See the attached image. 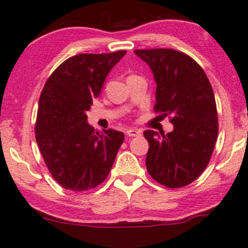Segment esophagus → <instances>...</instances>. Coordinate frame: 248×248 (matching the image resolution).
I'll return each instance as SVG.
<instances>
[{
    "label": "esophagus",
    "mask_w": 248,
    "mask_h": 248,
    "mask_svg": "<svg viewBox=\"0 0 248 248\" xmlns=\"http://www.w3.org/2000/svg\"><path fill=\"white\" fill-rule=\"evenodd\" d=\"M126 134H127L129 137H137V136H140L141 131L138 130V129H128V130L126 131Z\"/></svg>",
    "instance_id": "esophagus-1"
}]
</instances>
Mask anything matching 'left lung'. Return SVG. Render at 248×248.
<instances>
[{
    "label": "left lung",
    "mask_w": 248,
    "mask_h": 248,
    "mask_svg": "<svg viewBox=\"0 0 248 248\" xmlns=\"http://www.w3.org/2000/svg\"><path fill=\"white\" fill-rule=\"evenodd\" d=\"M156 82L155 111L171 114L173 130H145L150 148L148 173L157 183L179 188L193 183L209 163L217 137V113L212 86L190 57L171 48L136 49Z\"/></svg>",
    "instance_id": "left-lung-1"
}]
</instances>
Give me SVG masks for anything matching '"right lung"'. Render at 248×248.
<instances>
[{
  "label": "right lung",
  "mask_w": 248,
  "mask_h": 248,
  "mask_svg": "<svg viewBox=\"0 0 248 248\" xmlns=\"http://www.w3.org/2000/svg\"><path fill=\"white\" fill-rule=\"evenodd\" d=\"M124 54L75 55L55 69L43 88L36 141L52 177L65 189L84 191L103 183L124 143L121 131L94 130L86 112Z\"/></svg>",
  "instance_id": "obj_1"
}]
</instances>
